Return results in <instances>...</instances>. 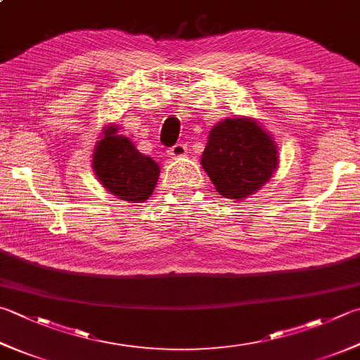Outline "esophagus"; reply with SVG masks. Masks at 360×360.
<instances>
[{
    "label": "esophagus",
    "mask_w": 360,
    "mask_h": 360,
    "mask_svg": "<svg viewBox=\"0 0 360 360\" xmlns=\"http://www.w3.org/2000/svg\"><path fill=\"white\" fill-rule=\"evenodd\" d=\"M167 152H169V155H171L172 158L185 157V155H186V144H183V142H177V144L172 146Z\"/></svg>",
    "instance_id": "34e87169"
}]
</instances>
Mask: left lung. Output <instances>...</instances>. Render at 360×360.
<instances>
[{
  "mask_svg": "<svg viewBox=\"0 0 360 360\" xmlns=\"http://www.w3.org/2000/svg\"><path fill=\"white\" fill-rule=\"evenodd\" d=\"M202 166L221 195L240 200L273 177L277 146L254 120L226 119L210 131Z\"/></svg>",
  "mask_w": 360,
  "mask_h": 360,
  "instance_id": "1",
  "label": "left lung"
}]
</instances>
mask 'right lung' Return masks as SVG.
I'll return each mask as SVG.
<instances>
[{
	"instance_id": "add662e5",
	"label": "right lung",
	"mask_w": 360,
	"mask_h": 360,
	"mask_svg": "<svg viewBox=\"0 0 360 360\" xmlns=\"http://www.w3.org/2000/svg\"><path fill=\"white\" fill-rule=\"evenodd\" d=\"M116 131V127H110L98 141L94 152V172L101 185L119 199L144 202L157 185L160 167L150 157L139 153L130 139Z\"/></svg>"
}]
</instances>
